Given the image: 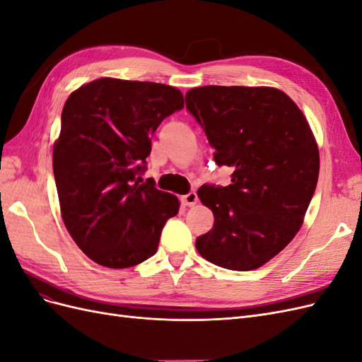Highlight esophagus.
Returning <instances> with one entry per match:
<instances>
[{
    "instance_id": "obj_1",
    "label": "esophagus",
    "mask_w": 362,
    "mask_h": 362,
    "mask_svg": "<svg viewBox=\"0 0 362 362\" xmlns=\"http://www.w3.org/2000/svg\"><path fill=\"white\" fill-rule=\"evenodd\" d=\"M181 202L187 206H193V205H196V202H198V194H196L194 192L184 194V196H181Z\"/></svg>"
}]
</instances>
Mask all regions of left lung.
<instances>
[{
  "label": "left lung",
  "mask_w": 362,
  "mask_h": 362,
  "mask_svg": "<svg viewBox=\"0 0 362 362\" xmlns=\"http://www.w3.org/2000/svg\"><path fill=\"white\" fill-rule=\"evenodd\" d=\"M185 107L217 166L233 169L226 187L198 190L214 225L196 249L218 267L255 270L294 238L315 192L320 157L308 120L288 95L266 86L194 87Z\"/></svg>",
  "instance_id": "8db88e82"
}]
</instances>
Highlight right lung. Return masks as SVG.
<instances>
[{"label":"right lung","instance_id":"obj_1","mask_svg":"<svg viewBox=\"0 0 362 362\" xmlns=\"http://www.w3.org/2000/svg\"><path fill=\"white\" fill-rule=\"evenodd\" d=\"M184 107L182 93L151 81L98 78L69 95L52 149L64 226L100 266L133 267L157 252L180 201L144 182L151 137Z\"/></svg>","mask_w":362,"mask_h":362}]
</instances>
